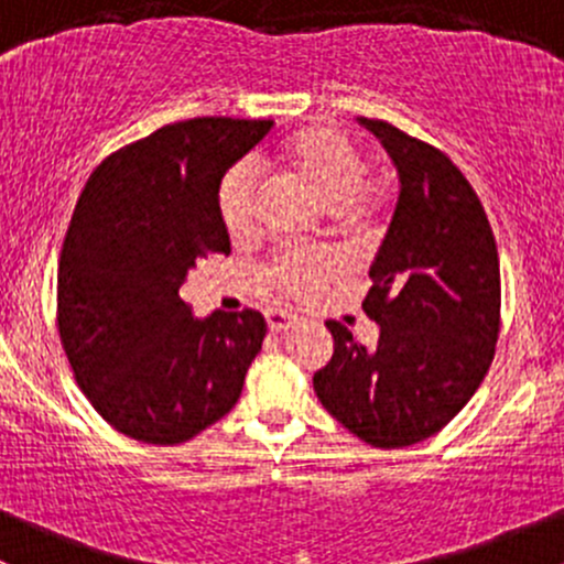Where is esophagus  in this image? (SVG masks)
Segmentation results:
<instances>
[{"mask_svg": "<svg viewBox=\"0 0 564 564\" xmlns=\"http://www.w3.org/2000/svg\"><path fill=\"white\" fill-rule=\"evenodd\" d=\"M265 323H269V330L280 334V330H290L299 325V315H290V312L282 310H269L265 312Z\"/></svg>", "mask_w": 564, "mask_h": 564, "instance_id": "esophagus-1", "label": "esophagus"}]
</instances>
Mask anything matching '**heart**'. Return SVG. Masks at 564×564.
Returning a JSON list of instances; mask_svg holds the SVG:
<instances>
[{
  "label": "heart",
  "mask_w": 564,
  "mask_h": 564,
  "mask_svg": "<svg viewBox=\"0 0 564 564\" xmlns=\"http://www.w3.org/2000/svg\"><path fill=\"white\" fill-rule=\"evenodd\" d=\"M276 162L293 182L304 184L334 217L345 223H367L388 200V187L367 173L361 149L330 127H306L284 138ZM217 212L225 234L247 241L258 234L260 187L249 165H234L217 193ZM341 271V260L330 252H276L254 271V280L269 293L299 299Z\"/></svg>",
  "instance_id": "1"
}]
</instances>
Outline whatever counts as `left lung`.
<instances>
[{"label": "left lung", "mask_w": 564, "mask_h": 564, "mask_svg": "<svg viewBox=\"0 0 564 564\" xmlns=\"http://www.w3.org/2000/svg\"><path fill=\"white\" fill-rule=\"evenodd\" d=\"M399 171L397 212L371 263L364 312L375 350L328 321L334 356L315 371L323 408L375 448H408L448 426L495 361L499 254L473 184L432 143L361 119Z\"/></svg>", "instance_id": "1"}]
</instances>
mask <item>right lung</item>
<instances>
[{
  "instance_id": "add662e5",
  "label": "right lung",
  "mask_w": 564,
  "mask_h": 564,
  "mask_svg": "<svg viewBox=\"0 0 564 564\" xmlns=\"http://www.w3.org/2000/svg\"><path fill=\"white\" fill-rule=\"evenodd\" d=\"M271 119L176 121L116 149L75 203L56 274V325L75 382L127 437L178 445L236 408L265 339L260 312L195 321L178 288L228 254L217 193Z\"/></svg>"
}]
</instances>
